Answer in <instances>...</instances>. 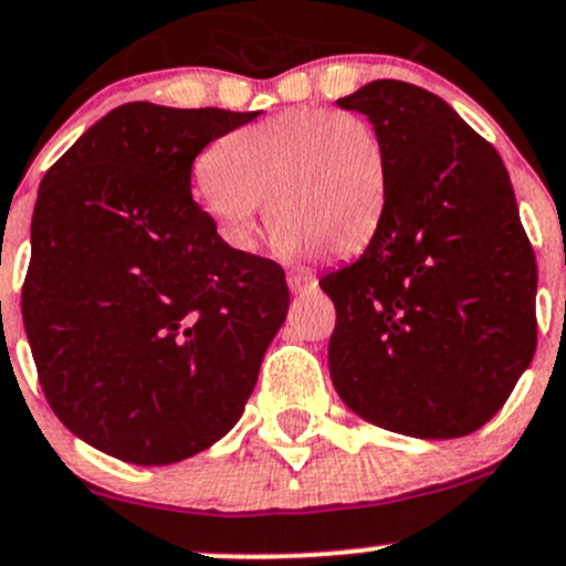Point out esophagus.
<instances>
[{
	"instance_id": "obj_1",
	"label": "esophagus",
	"mask_w": 566,
	"mask_h": 566,
	"mask_svg": "<svg viewBox=\"0 0 566 566\" xmlns=\"http://www.w3.org/2000/svg\"><path fill=\"white\" fill-rule=\"evenodd\" d=\"M315 285V275L310 270H291L289 272V289L294 291V294H300V291L305 289H313Z\"/></svg>"
}]
</instances>
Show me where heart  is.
Masks as SVG:
<instances>
[{
    "mask_svg": "<svg viewBox=\"0 0 566 566\" xmlns=\"http://www.w3.org/2000/svg\"><path fill=\"white\" fill-rule=\"evenodd\" d=\"M199 202L234 248H253L261 208L289 256L361 251L388 193L386 145L364 115L285 111L242 126L210 150Z\"/></svg>",
    "mask_w": 566,
    "mask_h": 566,
    "instance_id": "heart-1",
    "label": "heart"
}]
</instances>
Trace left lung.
Listing matches in <instances>:
<instances>
[{"label": "left lung", "instance_id": "1", "mask_svg": "<svg viewBox=\"0 0 566 566\" xmlns=\"http://www.w3.org/2000/svg\"><path fill=\"white\" fill-rule=\"evenodd\" d=\"M337 105L378 129L388 193L367 251L321 277L337 310L334 388L380 429L472 434L537 348V261L507 169L448 102L412 83L373 81Z\"/></svg>", "mask_w": 566, "mask_h": 566}]
</instances>
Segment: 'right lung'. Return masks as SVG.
<instances>
[{"label":"right lung","mask_w":566,"mask_h":566,"mask_svg":"<svg viewBox=\"0 0 566 566\" xmlns=\"http://www.w3.org/2000/svg\"><path fill=\"white\" fill-rule=\"evenodd\" d=\"M256 115L129 102L42 178L23 326L48 405L96 451L172 464L245 410L289 285L218 237L191 167Z\"/></svg>","instance_id":"right-lung-1"}]
</instances>
